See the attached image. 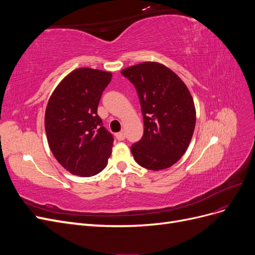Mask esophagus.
Wrapping results in <instances>:
<instances>
[{"label":"esophagus","instance_id":"esophagus-1","mask_svg":"<svg viewBox=\"0 0 255 255\" xmlns=\"http://www.w3.org/2000/svg\"><path fill=\"white\" fill-rule=\"evenodd\" d=\"M116 138H117V139H118L119 141L125 140V139H126V134H125V132L117 133V134H116Z\"/></svg>","mask_w":255,"mask_h":255}]
</instances>
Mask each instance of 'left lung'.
Returning <instances> with one entry per match:
<instances>
[{
  "instance_id": "left-lung-1",
  "label": "left lung",
  "mask_w": 255,
  "mask_h": 255,
  "mask_svg": "<svg viewBox=\"0 0 255 255\" xmlns=\"http://www.w3.org/2000/svg\"><path fill=\"white\" fill-rule=\"evenodd\" d=\"M121 74L135 86L143 116V135L130 146L134 159L149 170L171 167L188 148L195 129L188 88L170 69L152 61L126 68Z\"/></svg>"
}]
</instances>
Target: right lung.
Wrapping results in <instances>:
<instances>
[{
    "label": "right lung",
    "mask_w": 255,
    "mask_h": 255,
    "mask_svg": "<svg viewBox=\"0 0 255 255\" xmlns=\"http://www.w3.org/2000/svg\"><path fill=\"white\" fill-rule=\"evenodd\" d=\"M112 73L79 68L53 91L44 116V128L54 157L74 175L92 176L107 165L114 142L98 115L102 92Z\"/></svg>",
    "instance_id": "add662e5"
}]
</instances>
